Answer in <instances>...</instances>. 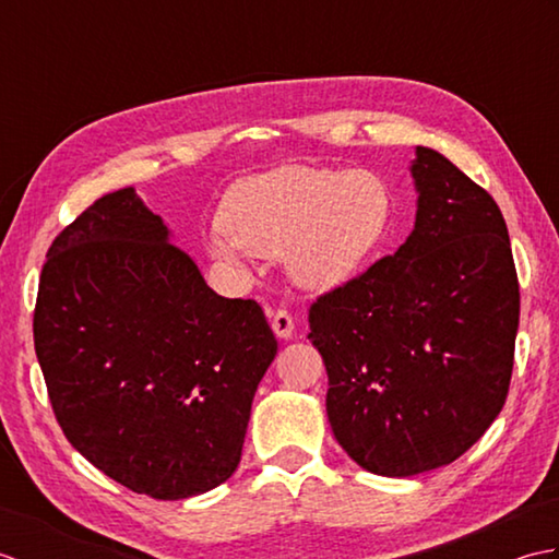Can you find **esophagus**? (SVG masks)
Wrapping results in <instances>:
<instances>
[{"label":"esophagus","instance_id":"34e87169","mask_svg":"<svg viewBox=\"0 0 559 559\" xmlns=\"http://www.w3.org/2000/svg\"><path fill=\"white\" fill-rule=\"evenodd\" d=\"M271 329H273V334H276L278 338H290L293 336V329H295L293 314L288 310H276V312L271 314Z\"/></svg>","mask_w":559,"mask_h":559}]
</instances>
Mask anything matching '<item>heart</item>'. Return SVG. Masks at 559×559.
I'll list each match as a JSON object with an SVG mask.
<instances>
[{"label": "heart", "instance_id": "obj_1", "mask_svg": "<svg viewBox=\"0 0 559 559\" xmlns=\"http://www.w3.org/2000/svg\"><path fill=\"white\" fill-rule=\"evenodd\" d=\"M391 216L389 185L372 170L283 165L237 182L223 204L211 252L228 264L245 254H286L290 278L331 290L353 278L382 240Z\"/></svg>", "mask_w": 559, "mask_h": 559}]
</instances>
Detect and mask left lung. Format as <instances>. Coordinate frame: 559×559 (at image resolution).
I'll return each mask as SVG.
<instances>
[{
  "label": "left lung",
  "instance_id": "obj_1",
  "mask_svg": "<svg viewBox=\"0 0 559 559\" xmlns=\"http://www.w3.org/2000/svg\"><path fill=\"white\" fill-rule=\"evenodd\" d=\"M418 213L396 254L310 307L326 415L348 456L406 478L456 461L500 415L514 367L519 278L500 206L418 146Z\"/></svg>",
  "mask_w": 559,
  "mask_h": 559
}]
</instances>
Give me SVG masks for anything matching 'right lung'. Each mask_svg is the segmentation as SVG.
I'll list each match as a JSON object with an SVG mask.
<instances>
[{"label": "right lung", "mask_w": 559, "mask_h": 559, "mask_svg": "<svg viewBox=\"0 0 559 559\" xmlns=\"http://www.w3.org/2000/svg\"><path fill=\"white\" fill-rule=\"evenodd\" d=\"M33 341L71 447L156 500L233 476L278 350L264 310L213 293L132 187L93 201L55 237Z\"/></svg>", "instance_id": "obj_1"}]
</instances>
